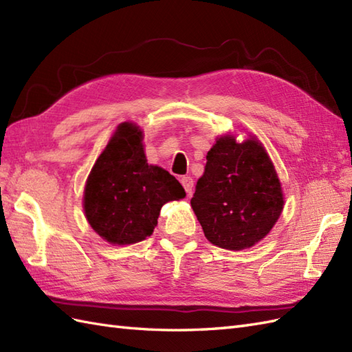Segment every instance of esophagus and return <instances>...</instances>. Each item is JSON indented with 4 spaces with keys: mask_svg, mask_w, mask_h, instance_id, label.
Here are the masks:
<instances>
[{
    "mask_svg": "<svg viewBox=\"0 0 352 352\" xmlns=\"http://www.w3.org/2000/svg\"><path fill=\"white\" fill-rule=\"evenodd\" d=\"M181 184L184 185L186 194H191V192H192V188H194V181H192V177H190V176H184V177L181 179Z\"/></svg>",
    "mask_w": 352,
    "mask_h": 352,
    "instance_id": "esophagus-1",
    "label": "esophagus"
}]
</instances>
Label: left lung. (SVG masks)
<instances>
[{
  "label": "left lung",
  "mask_w": 352,
  "mask_h": 352,
  "mask_svg": "<svg viewBox=\"0 0 352 352\" xmlns=\"http://www.w3.org/2000/svg\"><path fill=\"white\" fill-rule=\"evenodd\" d=\"M191 206L213 245L230 251L251 248L267 236L282 209L280 182L263 144L224 135L206 155Z\"/></svg>",
  "instance_id": "left-lung-1"
}]
</instances>
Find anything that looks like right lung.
<instances>
[{
  "label": "right lung",
  "instance_id": "add662e5",
  "mask_svg": "<svg viewBox=\"0 0 352 352\" xmlns=\"http://www.w3.org/2000/svg\"><path fill=\"white\" fill-rule=\"evenodd\" d=\"M142 140L139 126L119 125L85 186V215L109 243L144 241L155 228L162 206L185 197L175 176L148 164Z\"/></svg>",
  "mask_w": 352,
  "mask_h": 352
}]
</instances>
